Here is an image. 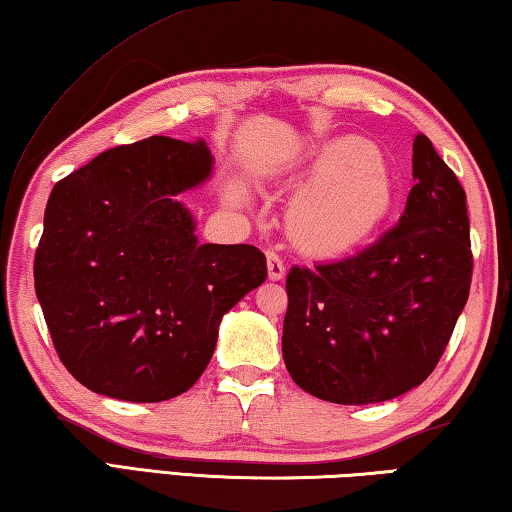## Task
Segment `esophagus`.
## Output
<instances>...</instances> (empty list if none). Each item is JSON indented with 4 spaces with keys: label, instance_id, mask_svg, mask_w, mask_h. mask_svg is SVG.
Returning a JSON list of instances; mask_svg holds the SVG:
<instances>
[{
    "label": "esophagus",
    "instance_id": "34e87169",
    "mask_svg": "<svg viewBox=\"0 0 512 512\" xmlns=\"http://www.w3.org/2000/svg\"><path fill=\"white\" fill-rule=\"evenodd\" d=\"M266 266H268V280H282L284 277V262L275 250H266Z\"/></svg>",
    "mask_w": 512,
    "mask_h": 512
}]
</instances>
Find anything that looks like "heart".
<instances>
[{"label":"heart","instance_id":"obj_1","mask_svg":"<svg viewBox=\"0 0 512 512\" xmlns=\"http://www.w3.org/2000/svg\"><path fill=\"white\" fill-rule=\"evenodd\" d=\"M302 192L287 214L296 248L314 257H339L359 248L388 219L395 185L386 158L363 137L320 146L296 176Z\"/></svg>","mask_w":512,"mask_h":512}]
</instances>
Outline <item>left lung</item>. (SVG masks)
Instances as JSON below:
<instances>
[{"label": "left lung", "instance_id": "left-lung-1", "mask_svg": "<svg viewBox=\"0 0 512 512\" xmlns=\"http://www.w3.org/2000/svg\"><path fill=\"white\" fill-rule=\"evenodd\" d=\"M413 180L402 219L375 244L287 275L282 357L320 400H393L431 375L452 339L472 282L465 189L422 133Z\"/></svg>", "mask_w": 512, "mask_h": 512}]
</instances>
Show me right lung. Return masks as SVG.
I'll return each instance as SVG.
<instances>
[{
	"instance_id": "right-lung-1",
	"label": "right lung",
	"mask_w": 512,
	"mask_h": 512,
	"mask_svg": "<svg viewBox=\"0 0 512 512\" xmlns=\"http://www.w3.org/2000/svg\"><path fill=\"white\" fill-rule=\"evenodd\" d=\"M212 173L203 140L115 146L51 189L33 262L63 366L94 393L162 402L210 363L223 314L266 280L248 244H198L178 194Z\"/></svg>"
}]
</instances>
